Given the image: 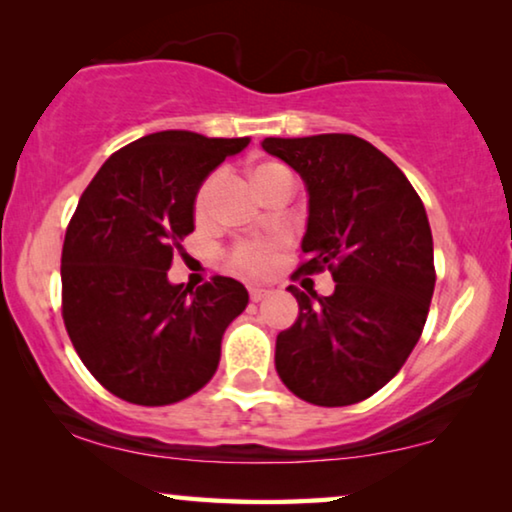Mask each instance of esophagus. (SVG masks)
I'll return each instance as SVG.
<instances>
[{"instance_id":"obj_1","label":"esophagus","mask_w":512,"mask_h":512,"mask_svg":"<svg viewBox=\"0 0 512 512\" xmlns=\"http://www.w3.org/2000/svg\"><path fill=\"white\" fill-rule=\"evenodd\" d=\"M249 296H251V300H254V303H258V300H263L265 296H268V289H263V286H251Z\"/></svg>"}]
</instances>
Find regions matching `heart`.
Instances as JSON below:
<instances>
[{"instance_id":"heart-1","label":"heart","mask_w":512,"mask_h":512,"mask_svg":"<svg viewBox=\"0 0 512 512\" xmlns=\"http://www.w3.org/2000/svg\"><path fill=\"white\" fill-rule=\"evenodd\" d=\"M286 174H291L289 167L275 163V160H265V163H258L254 170H251V177H254L258 191H263L270 181L286 177ZM216 181H219V174H209V177L200 184L198 193H195V214L198 216L207 212ZM279 249H282V242L279 240H244L237 242L235 247L228 251V263L233 265L235 270L244 272V275L263 277L268 275L272 265H275Z\"/></svg>"}]
</instances>
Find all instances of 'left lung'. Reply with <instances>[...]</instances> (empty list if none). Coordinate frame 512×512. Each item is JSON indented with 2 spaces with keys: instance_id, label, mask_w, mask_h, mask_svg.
<instances>
[{
  "instance_id": "8db88e82",
  "label": "left lung",
  "mask_w": 512,
  "mask_h": 512,
  "mask_svg": "<svg viewBox=\"0 0 512 512\" xmlns=\"http://www.w3.org/2000/svg\"><path fill=\"white\" fill-rule=\"evenodd\" d=\"M310 193L303 263L331 272V296L289 291L298 319L277 335V373L298 398L342 408L366 401L403 368L429 314L433 237L408 177L356 135L265 137Z\"/></svg>"
}]
</instances>
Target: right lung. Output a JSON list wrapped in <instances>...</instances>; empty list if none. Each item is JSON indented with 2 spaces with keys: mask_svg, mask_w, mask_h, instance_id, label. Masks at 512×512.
<instances>
[{
  "mask_svg": "<svg viewBox=\"0 0 512 512\" xmlns=\"http://www.w3.org/2000/svg\"><path fill=\"white\" fill-rule=\"evenodd\" d=\"M249 137L153 132L100 167L62 244V319L90 375L135 405H172L212 380L221 338L249 303L240 282L198 289L167 282L174 251L195 230L202 179Z\"/></svg>",
  "mask_w": 512,
  "mask_h": 512,
  "instance_id": "right-lung-1",
  "label": "right lung"
}]
</instances>
